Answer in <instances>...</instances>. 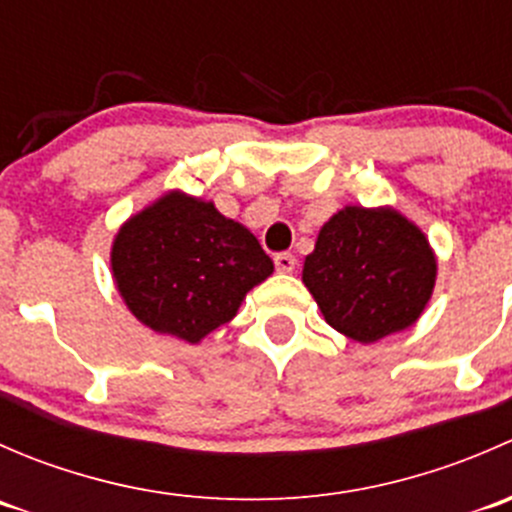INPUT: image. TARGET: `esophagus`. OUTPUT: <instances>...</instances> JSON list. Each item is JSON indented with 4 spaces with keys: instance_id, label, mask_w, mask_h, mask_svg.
<instances>
[{
    "instance_id": "1",
    "label": "esophagus",
    "mask_w": 512,
    "mask_h": 512,
    "mask_svg": "<svg viewBox=\"0 0 512 512\" xmlns=\"http://www.w3.org/2000/svg\"><path fill=\"white\" fill-rule=\"evenodd\" d=\"M275 267L277 272H294V267H297V257H294L292 252H280V255H275Z\"/></svg>"
}]
</instances>
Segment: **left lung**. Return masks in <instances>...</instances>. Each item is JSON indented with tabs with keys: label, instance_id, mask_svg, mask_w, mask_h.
<instances>
[{
	"label": "left lung",
	"instance_id": "left-lung-1",
	"mask_svg": "<svg viewBox=\"0 0 512 512\" xmlns=\"http://www.w3.org/2000/svg\"><path fill=\"white\" fill-rule=\"evenodd\" d=\"M302 282L329 327L371 344L421 317L436 285V255L394 208L349 205L319 230Z\"/></svg>",
	"mask_w": 512,
	"mask_h": 512
}]
</instances>
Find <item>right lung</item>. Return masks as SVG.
Returning a JSON list of instances; mask_svg holds the SVG:
<instances>
[{"label": "right lung", "instance_id": "1", "mask_svg": "<svg viewBox=\"0 0 512 512\" xmlns=\"http://www.w3.org/2000/svg\"><path fill=\"white\" fill-rule=\"evenodd\" d=\"M111 270L138 322L198 344L235 317L275 265L245 225L170 190L121 225Z\"/></svg>", "mask_w": 512, "mask_h": 512}]
</instances>
